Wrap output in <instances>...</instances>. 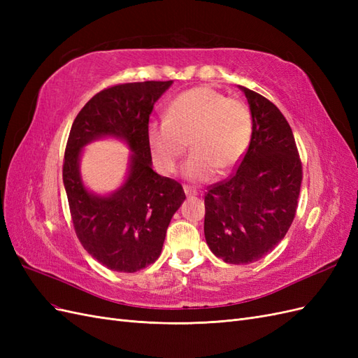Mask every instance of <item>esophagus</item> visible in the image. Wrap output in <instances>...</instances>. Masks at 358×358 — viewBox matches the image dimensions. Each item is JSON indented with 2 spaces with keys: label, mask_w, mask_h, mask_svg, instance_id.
<instances>
[{
  "label": "esophagus",
  "mask_w": 358,
  "mask_h": 358,
  "mask_svg": "<svg viewBox=\"0 0 358 358\" xmlns=\"http://www.w3.org/2000/svg\"><path fill=\"white\" fill-rule=\"evenodd\" d=\"M183 191H185V194L188 197H194V196H197V191L196 189H192V188H189V187H183Z\"/></svg>",
  "instance_id": "1"
}]
</instances>
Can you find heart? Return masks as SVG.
Instances as JSON below:
<instances>
[{
    "label": "heart",
    "instance_id": "b5f03b06",
    "mask_svg": "<svg viewBox=\"0 0 358 358\" xmlns=\"http://www.w3.org/2000/svg\"><path fill=\"white\" fill-rule=\"evenodd\" d=\"M252 134L248 106L210 86H197L179 94L169 106L167 117L150 121L148 146L157 170L171 175L192 149L183 175L194 182L209 180L216 170H233L245 157Z\"/></svg>",
    "mask_w": 358,
    "mask_h": 358
}]
</instances>
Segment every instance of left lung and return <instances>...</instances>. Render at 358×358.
Segmentation results:
<instances>
[{
	"label": "left lung",
	"instance_id": "1",
	"mask_svg": "<svg viewBox=\"0 0 358 358\" xmlns=\"http://www.w3.org/2000/svg\"><path fill=\"white\" fill-rule=\"evenodd\" d=\"M239 88L252 115L251 143L233 175L204 196L206 242L229 264L254 263L284 239L303 178L285 116L266 96Z\"/></svg>",
	"mask_w": 358,
	"mask_h": 358
}]
</instances>
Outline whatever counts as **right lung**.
Masks as SVG:
<instances>
[{
    "mask_svg": "<svg viewBox=\"0 0 358 358\" xmlns=\"http://www.w3.org/2000/svg\"><path fill=\"white\" fill-rule=\"evenodd\" d=\"M171 83L106 88L83 106L70 129L62 179L74 231L86 252L115 272L134 273L157 262L171 216L185 200L179 182L152 170L146 140L149 115ZM101 136L122 138L134 150L124 185L110 196L90 193L78 171L83 146Z\"/></svg>",
    "mask_w": 358,
    "mask_h": 358,
    "instance_id": "1",
    "label": "right lung"
}]
</instances>
